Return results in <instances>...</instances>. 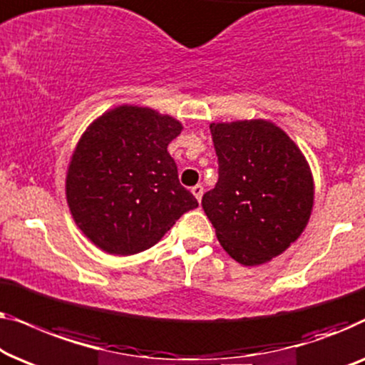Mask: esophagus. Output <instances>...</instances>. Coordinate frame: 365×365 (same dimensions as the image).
<instances>
[{
  "label": "esophagus",
  "mask_w": 365,
  "mask_h": 365,
  "mask_svg": "<svg viewBox=\"0 0 365 365\" xmlns=\"http://www.w3.org/2000/svg\"><path fill=\"white\" fill-rule=\"evenodd\" d=\"M192 193L195 195V198H197L198 202H202V197H203V187H202V185H195V187H192Z\"/></svg>",
  "instance_id": "obj_1"
}]
</instances>
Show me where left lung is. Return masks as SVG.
Here are the masks:
<instances>
[{
	"mask_svg": "<svg viewBox=\"0 0 365 365\" xmlns=\"http://www.w3.org/2000/svg\"><path fill=\"white\" fill-rule=\"evenodd\" d=\"M218 182L203 195L218 241L245 266L269 261L299 238L314 185L296 143L268 120L212 124Z\"/></svg>",
	"mask_w": 365,
	"mask_h": 365,
	"instance_id": "8db88e82",
	"label": "left lung"
}]
</instances>
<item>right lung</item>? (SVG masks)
I'll return each instance as SVG.
<instances>
[{"label":"right lung","instance_id":"obj_1","mask_svg":"<svg viewBox=\"0 0 365 365\" xmlns=\"http://www.w3.org/2000/svg\"><path fill=\"white\" fill-rule=\"evenodd\" d=\"M182 124L148 107L120 106L84 132L71 158L66 197L92 243L110 255L148 250L198 207L167 147Z\"/></svg>","mask_w":365,"mask_h":365}]
</instances>
